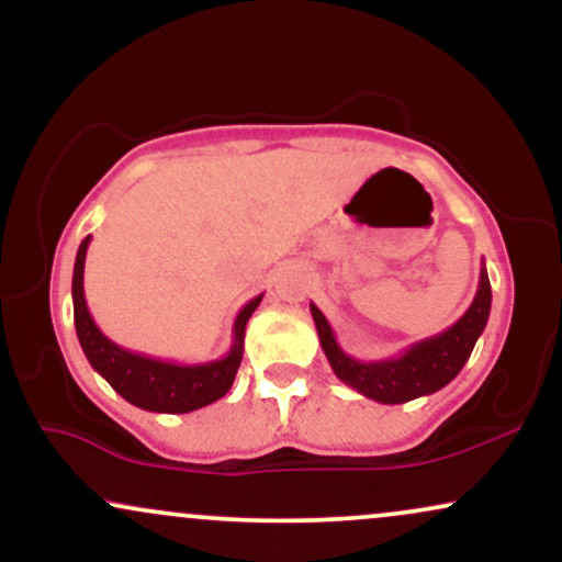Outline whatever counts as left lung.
<instances>
[{
  "mask_svg": "<svg viewBox=\"0 0 562 562\" xmlns=\"http://www.w3.org/2000/svg\"><path fill=\"white\" fill-rule=\"evenodd\" d=\"M308 306H312L314 325H317L322 351H325L335 375L344 380L348 389L362 393L372 402L404 404L412 402V398L441 391L443 385H449L451 380L460 375V370L473 353L475 340L481 338L483 327L488 322L492 285H488L486 267H483L475 299L454 325L434 335V338L406 346L404 351L393 353L389 359H378V362H362V359L348 357L335 340V333L325 314L314 303H308Z\"/></svg>",
  "mask_w": 562,
  "mask_h": 562,
  "instance_id": "1",
  "label": "left lung"
}]
</instances>
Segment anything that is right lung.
Segmentation results:
<instances>
[{
  "label": "right lung",
  "instance_id": "obj_1",
  "mask_svg": "<svg viewBox=\"0 0 562 562\" xmlns=\"http://www.w3.org/2000/svg\"><path fill=\"white\" fill-rule=\"evenodd\" d=\"M92 235L83 237L74 263V322L79 344L87 353L89 364L94 372L111 383L115 393L126 398L128 404L139 406L147 412H164V415H184L195 412L200 406L218 402L232 389L237 375V367L243 362V344H245V325L250 314L259 308L263 299L256 295L240 308L232 325V346L222 359L200 364H179L166 362V359H153L147 353L128 351V348L113 344L100 327L94 325L89 314L87 299H83V261H87V248Z\"/></svg>",
  "mask_w": 562,
  "mask_h": 562
}]
</instances>
